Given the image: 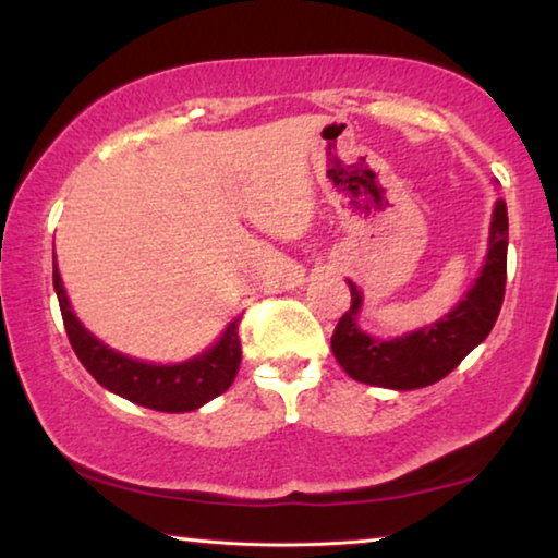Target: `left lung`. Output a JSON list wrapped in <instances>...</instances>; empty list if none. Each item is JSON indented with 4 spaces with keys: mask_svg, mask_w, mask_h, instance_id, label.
<instances>
[{
    "mask_svg": "<svg viewBox=\"0 0 558 558\" xmlns=\"http://www.w3.org/2000/svg\"><path fill=\"white\" fill-rule=\"evenodd\" d=\"M507 204L497 199L489 223V248L475 286L438 323L415 329L403 337L376 339L356 325L362 310V292L354 282L352 307L335 327L332 352L352 379L393 391L423 389L440 381L465 359L472 349L493 332L507 282Z\"/></svg>",
    "mask_w": 558,
    "mask_h": 558,
    "instance_id": "8db88e82",
    "label": "left lung"
}]
</instances>
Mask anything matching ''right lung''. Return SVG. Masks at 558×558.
I'll list each match as a JSON object with an SVG mask.
<instances>
[{
  "mask_svg": "<svg viewBox=\"0 0 558 558\" xmlns=\"http://www.w3.org/2000/svg\"><path fill=\"white\" fill-rule=\"evenodd\" d=\"M53 288L59 295L65 335L75 356L86 366L88 374L108 391L122 396L145 409L165 413H186L209 403L233 384L241 364L239 319L226 327L219 342L206 349L199 356L182 364H147L116 352L93 337L73 315L69 295L53 260Z\"/></svg>",
  "mask_w": 558,
  "mask_h": 558,
  "instance_id": "obj_1",
  "label": "right lung"
}]
</instances>
